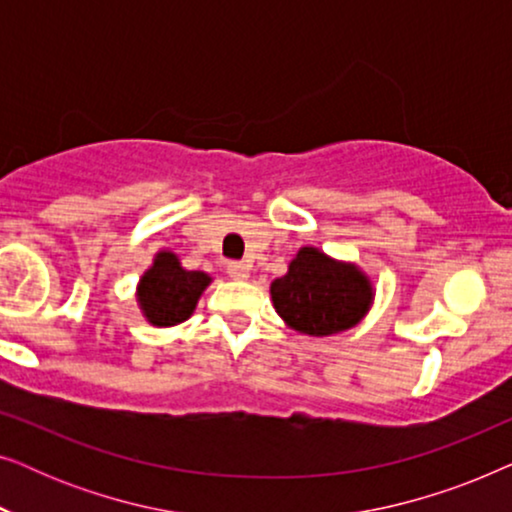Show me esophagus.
I'll return each mask as SVG.
<instances>
[{
  "instance_id": "1",
  "label": "esophagus",
  "mask_w": 512,
  "mask_h": 512,
  "mask_svg": "<svg viewBox=\"0 0 512 512\" xmlns=\"http://www.w3.org/2000/svg\"><path fill=\"white\" fill-rule=\"evenodd\" d=\"M226 270H228V275L233 277V279H247L251 268H249L247 261H230L226 265Z\"/></svg>"
}]
</instances>
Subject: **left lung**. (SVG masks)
Listing matches in <instances>:
<instances>
[{
	"label": "left lung",
	"instance_id": "obj_1",
	"mask_svg": "<svg viewBox=\"0 0 512 512\" xmlns=\"http://www.w3.org/2000/svg\"><path fill=\"white\" fill-rule=\"evenodd\" d=\"M279 317L307 335H333L359 324L373 289L359 268L335 263L319 249L303 247L289 272L270 286Z\"/></svg>",
	"mask_w": 512,
	"mask_h": 512
}]
</instances>
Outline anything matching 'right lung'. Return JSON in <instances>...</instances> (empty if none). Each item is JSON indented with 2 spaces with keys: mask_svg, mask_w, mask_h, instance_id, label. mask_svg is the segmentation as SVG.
<instances>
[{
  "mask_svg": "<svg viewBox=\"0 0 512 512\" xmlns=\"http://www.w3.org/2000/svg\"><path fill=\"white\" fill-rule=\"evenodd\" d=\"M207 284L205 272L184 270L177 256L163 251L139 282V303L151 324L174 326L191 317Z\"/></svg>",
  "mask_w": 512,
  "mask_h": 512,
  "instance_id": "obj_1",
  "label": "right lung"
}]
</instances>
